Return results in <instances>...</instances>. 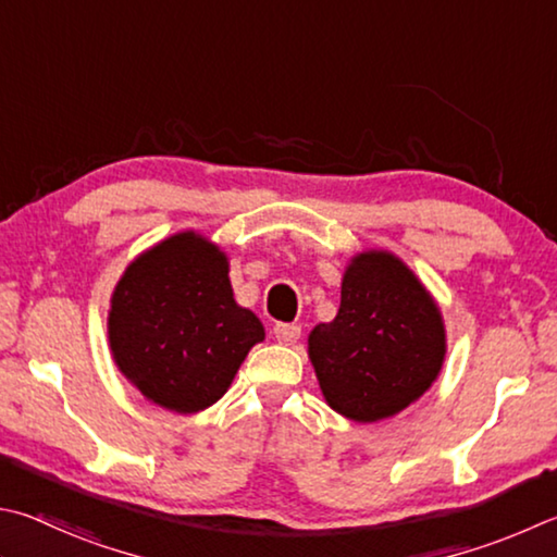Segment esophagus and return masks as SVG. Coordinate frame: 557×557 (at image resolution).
<instances>
[{
    "label": "esophagus",
    "mask_w": 557,
    "mask_h": 557,
    "mask_svg": "<svg viewBox=\"0 0 557 557\" xmlns=\"http://www.w3.org/2000/svg\"><path fill=\"white\" fill-rule=\"evenodd\" d=\"M272 333H275V338L280 343L292 346V343H297V338L301 336V329L297 326V323H277V326L272 329Z\"/></svg>",
    "instance_id": "34e87169"
}]
</instances>
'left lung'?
Returning <instances> with one entry per match:
<instances>
[{
  "label": "left lung",
  "instance_id": "8db88e82",
  "mask_svg": "<svg viewBox=\"0 0 557 557\" xmlns=\"http://www.w3.org/2000/svg\"><path fill=\"white\" fill-rule=\"evenodd\" d=\"M309 358L341 417H394L438 377L446 358L441 309L392 252H360L343 275L336 319L309 333Z\"/></svg>",
  "mask_w": 557,
  "mask_h": 557
}]
</instances>
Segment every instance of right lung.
Instances as JSON below:
<instances>
[{"label": "right lung", "mask_w": 557, "mask_h": 557, "mask_svg": "<svg viewBox=\"0 0 557 557\" xmlns=\"http://www.w3.org/2000/svg\"><path fill=\"white\" fill-rule=\"evenodd\" d=\"M262 338L260 319L236 305L226 256L195 231L138 256L111 295V356L146 399L170 411L219 401Z\"/></svg>", "instance_id": "right-lung-1"}]
</instances>
